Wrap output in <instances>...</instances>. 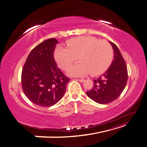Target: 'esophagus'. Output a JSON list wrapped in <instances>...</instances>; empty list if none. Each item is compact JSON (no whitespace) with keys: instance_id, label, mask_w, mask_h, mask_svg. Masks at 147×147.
<instances>
[{"instance_id":"obj_1","label":"esophagus","mask_w":147,"mask_h":147,"mask_svg":"<svg viewBox=\"0 0 147 147\" xmlns=\"http://www.w3.org/2000/svg\"><path fill=\"white\" fill-rule=\"evenodd\" d=\"M78 80V82H83L85 81V80L84 79H78V80Z\"/></svg>"}]
</instances>
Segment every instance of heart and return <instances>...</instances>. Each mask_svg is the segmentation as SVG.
I'll return each mask as SVG.
<instances>
[{
  "instance_id": "1",
  "label": "heart",
  "mask_w": 147,
  "mask_h": 147,
  "mask_svg": "<svg viewBox=\"0 0 147 147\" xmlns=\"http://www.w3.org/2000/svg\"><path fill=\"white\" fill-rule=\"evenodd\" d=\"M67 47H59L55 52L59 67L66 70L78 59L81 62L74 65L68 71L69 75L82 76L91 74L97 76L105 71L113 59V51L106 40L92 36H80L70 39Z\"/></svg>"
}]
</instances>
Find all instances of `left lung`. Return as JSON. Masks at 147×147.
<instances>
[{
  "mask_svg": "<svg viewBox=\"0 0 147 147\" xmlns=\"http://www.w3.org/2000/svg\"><path fill=\"white\" fill-rule=\"evenodd\" d=\"M114 51V59L105 73L94 80L92 90L87 96L99 104H108L119 97L125 88L128 79L127 68L120 50L113 42H110Z\"/></svg>",
  "mask_w": 147,
  "mask_h": 147,
  "instance_id": "1",
  "label": "left lung"
}]
</instances>
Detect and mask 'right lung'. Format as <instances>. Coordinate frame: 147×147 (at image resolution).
<instances>
[{
  "instance_id": "1",
  "label": "right lung",
  "mask_w": 147,
  "mask_h": 147,
  "mask_svg": "<svg viewBox=\"0 0 147 147\" xmlns=\"http://www.w3.org/2000/svg\"><path fill=\"white\" fill-rule=\"evenodd\" d=\"M58 41L48 39L30 51L22 72V87L34 104L50 107L61 99L70 81L57 67L54 50Z\"/></svg>"
}]
</instances>
